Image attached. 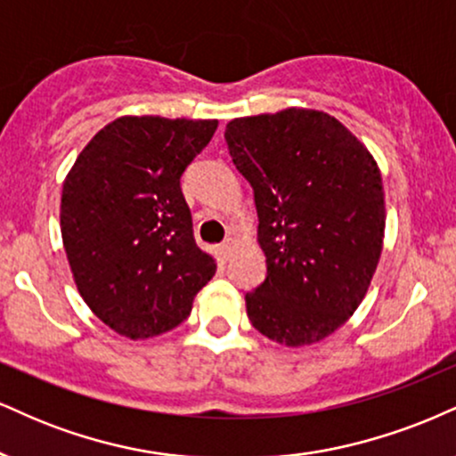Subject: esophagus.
<instances>
[{"instance_id":"1","label":"esophagus","mask_w":456,"mask_h":456,"mask_svg":"<svg viewBox=\"0 0 456 456\" xmlns=\"http://www.w3.org/2000/svg\"><path fill=\"white\" fill-rule=\"evenodd\" d=\"M234 245H237V240L234 239H226L222 245H219V254H222V258H230V254L234 251Z\"/></svg>"}]
</instances>
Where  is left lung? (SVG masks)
Segmentation results:
<instances>
[{
    "instance_id": "8db88e82",
    "label": "left lung",
    "mask_w": 456,
    "mask_h": 456,
    "mask_svg": "<svg viewBox=\"0 0 456 456\" xmlns=\"http://www.w3.org/2000/svg\"><path fill=\"white\" fill-rule=\"evenodd\" d=\"M254 190L266 277L245 294L256 330L309 346L356 312L384 239L376 159L335 117L286 109L234 119L224 134Z\"/></svg>"
}]
</instances>
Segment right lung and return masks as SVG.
Listing matches in <instances>:
<instances>
[{
  "label": "right lung",
  "mask_w": 456,
  "mask_h": 456,
  "mask_svg": "<svg viewBox=\"0 0 456 456\" xmlns=\"http://www.w3.org/2000/svg\"><path fill=\"white\" fill-rule=\"evenodd\" d=\"M216 130V119L121 117L91 138L63 181L59 217L74 281L119 335L173 330L216 275L181 191Z\"/></svg>",
  "instance_id": "1"
}]
</instances>
